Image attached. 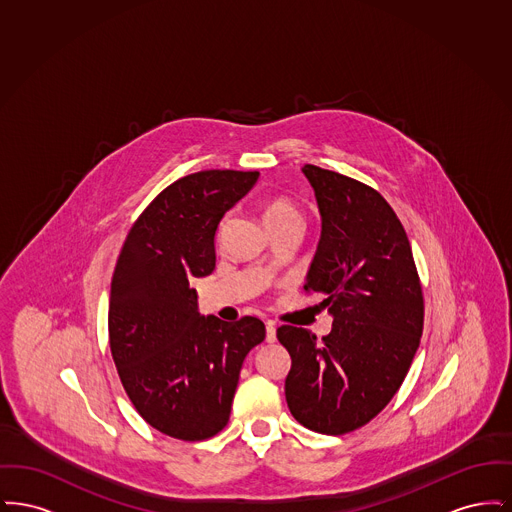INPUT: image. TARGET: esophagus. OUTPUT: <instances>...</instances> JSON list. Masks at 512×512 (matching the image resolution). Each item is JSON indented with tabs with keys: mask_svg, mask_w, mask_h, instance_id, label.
<instances>
[{
	"mask_svg": "<svg viewBox=\"0 0 512 512\" xmlns=\"http://www.w3.org/2000/svg\"><path fill=\"white\" fill-rule=\"evenodd\" d=\"M267 341L268 343L276 341V324L274 322H267Z\"/></svg>",
	"mask_w": 512,
	"mask_h": 512,
	"instance_id": "esophagus-1",
	"label": "esophagus"
}]
</instances>
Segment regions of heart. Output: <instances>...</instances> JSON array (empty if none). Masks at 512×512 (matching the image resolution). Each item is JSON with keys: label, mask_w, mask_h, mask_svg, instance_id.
<instances>
[{"label": "heart", "mask_w": 512, "mask_h": 512, "mask_svg": "<svg viewBox=\"0 0 512 512\" xmlns=\"http://www.w3.org/2000/svg\"><path fill=\"white\" fill-rule=\"evenodd\" d=\"M263 219L268 226L303 224L301 211L286 197H268L263 203Z\"/></svg>", "instance_id": "1"}]
</instances>
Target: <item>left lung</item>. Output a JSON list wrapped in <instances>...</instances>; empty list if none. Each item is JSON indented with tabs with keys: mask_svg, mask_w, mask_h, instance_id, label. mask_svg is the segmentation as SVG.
<instances>
[{
	"mask_svg": "<svg viewBox=\"0 0 512 512\" xmlns=\"http://www.w3.org/2000/svg\"><path fill=\"white\" fill-rule=\"evenodd\" d=\"M315 188L322 236L305 292L334 317L318 341L280 326L292 357L286 401L305 428L341 436L368 424L401 388L424 328V297L407 232L390 203L363 182L303 167Z\"/></svg>",
	"mask_w": 512,
	"mask_h": 512,
	"instance_id": "8db88e82",
	"label": "left lung"
}]
</instances>
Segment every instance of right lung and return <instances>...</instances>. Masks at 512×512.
<instances>
[{
	"label": "right lung",
	"mask_w": 512,
	"mask_h": 512,
	"mask_svg": "<svg viewBox=\"0 0 512 512\" xmlns=\"http://www.w3.org/2000/svg\"><path fill=\"white\" fill-rule=\"evenodd\" d=\"M257 178V171L188 174L147 205L122 244L109 297L111 355L128 399L165 436H217L244 359L267 336L259 318L201 317L190 286L213 272L220 219Z\"/></svg>",
	"instance_id": "right-lung-1"
}]
</instances>
